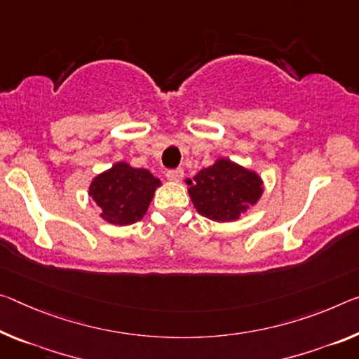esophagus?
<instances>
[{"label":"esophagus","mask_w":359,"mask_h":359,"mask_svg":"<svg viewBox=\"0 0 359 359\" xmlns=\"http://www.w3.org/2000/svg\"><path fill=\"white\" fill-rule=\"evenodd\" d=\"M166 177L170 182H180L182 177H184V169H170L166 172Z\"/></svg>","instance_id":"1"}]
</instances>
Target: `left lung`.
<instances>
[{"label": "left lung", "mask_w": 359, "mask_h": 359, "mask_svg": "<svg viewBox=\"0 0 359 359\" xmlns=\"http://www.w3.org/2000/svg\"><path fill=\"white\" fill-rule=\"evenodd\" d=\"M187 184L193 206L215 222L238 220L264 193L257 172L226 158H219L212 166L201 169Z\"/></svg>", "instance_id": "obj_1"}]
</instances>
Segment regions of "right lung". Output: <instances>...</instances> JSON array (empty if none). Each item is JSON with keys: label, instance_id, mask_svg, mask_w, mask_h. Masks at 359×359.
Listing matches in <instances>:
<instances>
[{"label": "right lung", "instance_id": "1", "mask_svg": "<svg viewBox=\"0 0 359 359\" xmlns=\"http://www.w3.org/2000/svg\"><path fill=\"white\" fill-rule=\"evenodd\" d=\"M161 185L147 169L116 163L90 182L89 196L100 208V217L113 225H130L144 217Z\"/></svg>", "mask_w": 359, "mask_h": 359}]
</instances>
